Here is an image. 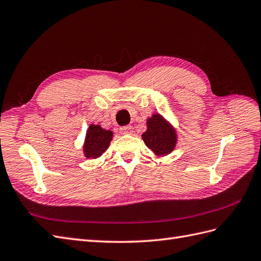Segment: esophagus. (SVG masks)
<instances>
[{"instance_id":"34e87169","label":"esophagus","mask_w":261,"mask_h":261,"mask_svg":"<svg viewBox=\"0 0 261 261\" xmlns=\"http://www.w3.org/2000/svg\"><path fill=\"white\" fill-rule=\"evenodd\" d=\"M120 132L122 133V135H131L133 132V128L132 125H123L120 128Z\"/></svg>"}]
</instances>
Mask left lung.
Returning <instances> with one entry per match:
<instances>
[{
    "instance_id": "1",
    "label": "left lung",
    "mask_w": 261,
    "mask_h": 261,
    "mask_svg": "<svg viewBox=\"0 0 261 261\" xmlns=\"http://www.w3.org/2000/svg\"><path fill=\"white\" fill-rule=\"evenodd\" d=\"M148 129L142 135V139L155 155H168L175 149L177 142L176 131L173 125L159 113L146 120Z\"/></svg>"
}]
</instances>
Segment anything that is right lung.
Masks as SVG:
<instances>
[{
	"label": "right lung",
	"mask_w": 261,
	"mask_h": 261,
	"mask_svg": "<svg viewBox=\"0 0 261 261\" xmlns=\"http://www.w3.org/2000/svg\"><path fill=\"white\" fill-rule=\"evenodd\" d=\"M113 133L98 124H90L86 133L84 153L87 159H97L108 149Z\"/></svg>",
	"instance_id": "add662e5"
}]
</instances>
